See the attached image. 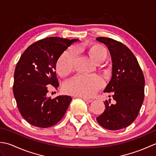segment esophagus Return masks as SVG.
<instances>
[{"label": "esophagus", "instance_id": "esophagus-1", "mask_svg": "<svg viewBox=\"0 0 156 156\" xmlns=\"http://www.w3.org/2000/svg\"><path fill=\"white\" fill-rule=\"evenodd\" d=\"M82 99H83L84 101H85L86 102H92V100H91V99H88V98H82Z\"/></svg>", "mask_w": 156, "mask_h": 156}]
</instances>
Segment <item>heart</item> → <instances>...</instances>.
<instances>
[{"mask_svg": "<svg viewBox=\"0 0 156 156\" xmlns=\"http://www.w3.org/2000/svg\"><path fill=\"white\" fill-rule=\"evenodd\" d=\"M87 51L90 57L97 64L104 61L108 55L107 49L100 44L92 45ZM76 54V49L70 48L60 56L56 64V70L59 76L64 77L70 74L74 68ZM103 85V80L98 76L79 75L66 82L64 90L69 94L88 98L94 96Z\"/></svg>", "mask_w": 156, "mask_h": 156, "instance_id": "obj_1", "label": "heart"}]
</instances>
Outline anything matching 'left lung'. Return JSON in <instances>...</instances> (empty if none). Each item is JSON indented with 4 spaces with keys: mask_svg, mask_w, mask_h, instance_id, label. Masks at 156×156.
<instances>
[{
    "mask_svg": "<svg viewBox=\"0 0 156 156\" xmlns=\"http://www.w3.org/2000/svg\"><path fill=\"white\" fill-rule=\"evenodd\" d=\"M108 48L112 59V78L104 92H113L116 104L104 102L106 109L97 118L98 124L108 130L128 127L140 112L144 100L145 78L132 51L122 43L108 37H97Z\"/></svg>",
    "mask_w": 156,
    "mask_h": 156,
    "instance_id": "left-lung-1",
    "label": "left lung"
}]
</instances>
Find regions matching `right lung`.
I'll use <instances>...</instances> for the list:
<instances>
[{"instance_id": "1", "label": "right lung", "mask_w": 156, "mask_h": 156, "mask_svg": "<svg viewBox=\"0 0 156 156\" xmlns=\"http://www.w3.org/2000/svg\"><path fill=\"white\" fill-rule=\"evenodd\" d=\"M77 39L47 37L34 43L23 52L16 66L13 94L22 117L29 124L47 128L61 120L72 98L60 95L47 97L48 87H59L55 72L60 55Z\"/></svg>"}]
</instances>
